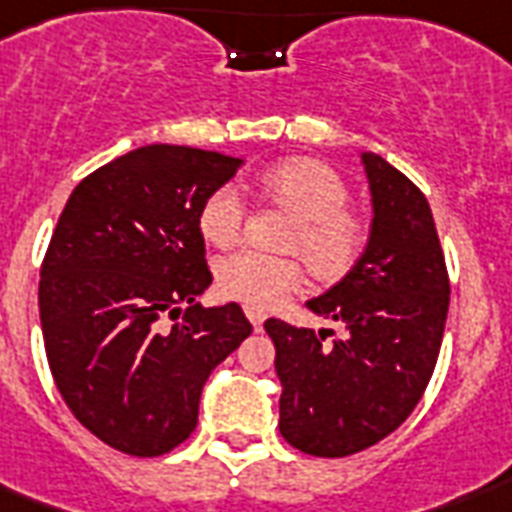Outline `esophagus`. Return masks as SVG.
Here are the masks:
<instances>
[{
	"label": "esophagus",
	"mask_w": 512,
	"mask_h": 512,
	"mask_svg": "<svg viewBox=\"0 0 512 512\" xmlns=\"http://www.w3.org/2000/svg\"><path fill=\"white\" fill-rule=\"evenodd\" d=\"M245 315H248V320L253 323V328H261L264 326V320H267V312L259 310V307H245Z\"/></svg>",
	"instance_id": "34e87169"
}]
</instances>
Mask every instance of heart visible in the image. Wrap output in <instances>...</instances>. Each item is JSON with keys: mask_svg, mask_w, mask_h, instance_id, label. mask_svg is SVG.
<instances>
[{"mask_svg": "<svg viewBox=\"0 0 512 512\" xmlns=\"http://www.w3.org/2000/svg\"><path fill=\"white\" fill-rule=\"evenodd\" d=\"M261 192L299 216L288 245L299 248L312 269L323 277L342 275L363 248V224L347 205V184L336 170L318 160L296 157L264 170ZM200 232L208 243L229 248L243 232V200L232 186H221L205 197L200 208ZM219 288L251 307H267L301 283L299 256L243 251L219 261Z\"/></svg>", "mask_w": 512, "mask_h": 512, "instance_id": "1", "label": "heart"}]
</instances>
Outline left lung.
I'll list each match as a JSON object with an SVG mask.
<instances>
[{
    "label": "left lung",
    "mask_w": 512,
    "mask_h": 512,
    "mask_svg": "<svg viewBox=\"0 0 512 512\" xmlns=\"http://www.w3.org/2000/svg\"><path fill=\"white\" fill-rule=\"evenodd\" d=\"M371 192L368 243L350 272L307 301L344 336L264 323L275 342L280 435L312 457H350L398 430L441 352L449 275L427 197L398 168L360 152Z\"/></svg>",
    "instance_id": "obj_1"
}]
</instances>
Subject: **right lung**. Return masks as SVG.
Instances as JSON below:
<instances>
[{"instance_id": "1", "label": "right lung", "mask_w": 512, "mask_h": 512, "mask_svg": "<svg viewBox=\"0 0 512 512\" xmlns=\"http://www.w3.org/2000/svg\"><path fill=\"white\" fill-rule=\"evenodd\" d=\"M240 168L138 146L79 181L53 232L39 280L47 363L71 414L130 457L192 435L208 376L253 331L235 301H197L213 283L200 208Z\"/></svg>"}]
</instances>
